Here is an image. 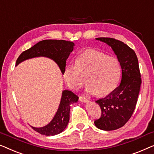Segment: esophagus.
<instances>
[{
	"label": "esophagus",
	"mask_w": 154,
	"mask_h": 154,
	"mask_svg": "<svg viewBox=\"0 0 154 154\" xmlns=\"http://www.w3.org/2000/svg\"><path fill=\"white\" fill-rule=\"evenodd\" d=\"M79 99L80 101L82 102V103H86V102L88 101V99L86 98V97H84V96H80L79 97Z\"/></svg>",
	"instance_id": "34e87169"
}]
</instances>
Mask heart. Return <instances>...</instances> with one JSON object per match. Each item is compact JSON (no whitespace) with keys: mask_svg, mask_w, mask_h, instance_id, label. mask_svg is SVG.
Here are the masks:
<instances>
[{"mask_svg":"<svg viewBox=\"0 0 154 154\" xmlns=\"http://www.w3.org/2000/svg\"><path fill=\"white\" fill-rule=\"evenodd\" d=\"M119 60L101 51L91 49L77 56L75 65H68L63 76L69 87L77 90L86 81V91L103 96L113 91L121 77Z\"/></svg>","mask_w":154,"mask_h":154,"instance_id":"1","label":"heart"}]
</instances>
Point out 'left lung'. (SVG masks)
Listing matches in <instances>:
<instances>
[{
	"mask_svg": "<svg viewBox=\"0 0 154 154\" xmlns=\"http://www.w3.org/2000/svg\"><path fill=\"white\" fill-rule=\"evenodd\" d=\"M107 43L117 56L122 76L118 87L96 101L101 109V116L94 121L103 131H114L123 127L131 119L137 102L142 79L137 56L133 49L120 40L112 38H98Z\"/></svg>",
	"mask_w": 154,
	"mask_h": 154,
	"instance_id": "obj_1",
	"label": "left lung"
}]
</instances>
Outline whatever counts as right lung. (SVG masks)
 Wrapping results in <instances>:
<instances>
[{"mask_svg": "<svg viewBox=\"0 0 154 154\" xmlns=\"http://www.w3.org/2000/svg\"><path fill=\"white\" fill-rule=\"evenodd\" d=\"M74 46L75 44L72 42L63 40L40 41L19 55L16 66L29 58L45 56L54 60L63 73L66 66V60L72 51ZM78 98L79 97L70 91H63L59 107L51 122L42 128H31L41 135L47 136L55 135L61 133L66 128L70 119V105L77 102Z\"/></svg>", "mask_w": 154, "mask_h": 154, "instance_id": "1", "label": "right lung"}]
</instances>
